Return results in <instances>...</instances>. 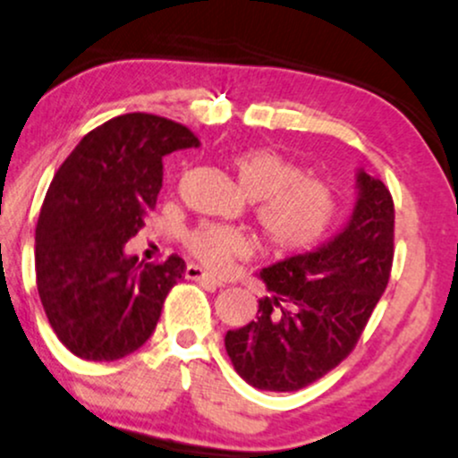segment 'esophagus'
Returning <instances> with one entry per match:
<instances>
[{"instance_id":"1","label":"esophagus","mask_w":458,"mask_h":458,"mask_svg":"<svg viewBox=\"0 0 458 458\" xmlns=\"http://www.w3.org/2000/svg\"><path fill=\"white\" fill-rule=\"evenodd\" d=\"M185 277L191 279V282H200V284L211 285V288H222V285H224L222 282H219V279H215L211 273H207L205 268L198 267V264H187Z\"/></svg>"}]
</instances>
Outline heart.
I'll return each instance as SVG.
<instances>
[{"label":"heart","instance_id":"1","mask_svg":"<svg viewBox=\"0 0 458 458\" xmlns=\"http://www.w3.org/2000/svg\"><path fill=\"white\" fill-rule=\"evenodd\" d=\"M236 183L258 202L256 224L264 243L277 253H296L316 245L337 217V198L327 183L302 176L294 162L273 148H247L233 157ZM187 247L213 271H225L250 253V241L224 225H200Z\"/></svg>","mask_w":458,"mask_h":458}]
</instances>
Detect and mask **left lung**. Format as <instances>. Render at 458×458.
Listing matches in <instances>:
<instances>
[{
	"label": "left lung",
	"instance_id": "left-lung-1",
	"mask_svg": "<svg viewBox=\"0 0 458 458\" xmlns=\"http://www.w3.org/2000/svg\"><path fill=\"white\" fill-rule=\"evenodd\" d=\"M356 202L341 233L313 251L262 268L268 296L256 319L225 333V352L258 390L292 393L354 350L388 285L394 205L388 187L356 170Z\"/></svg>",
	"mask_w": 458,
	"mask_h": 458
}]
</instances>
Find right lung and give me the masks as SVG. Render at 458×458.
<instances>
[{"mask_svg": "<svg viewBox=\"0 0 458 458\" xmlns=\"http://www.w3.org/2000/svg\"><path fill=\"white\" fill-rule=\"evenodd\" d=\"M198 145L185 125L128 113L82 136L59 166L36 225V282L55 335L74 356L119 360L156 330L185 262L176 253L139 260L125 243L156 207L164 157Z\"/></svg>", "mask_w": 458, "mask_h": 458, "instance_id": "obj_1", "label": "right lung"}]
</instances>
